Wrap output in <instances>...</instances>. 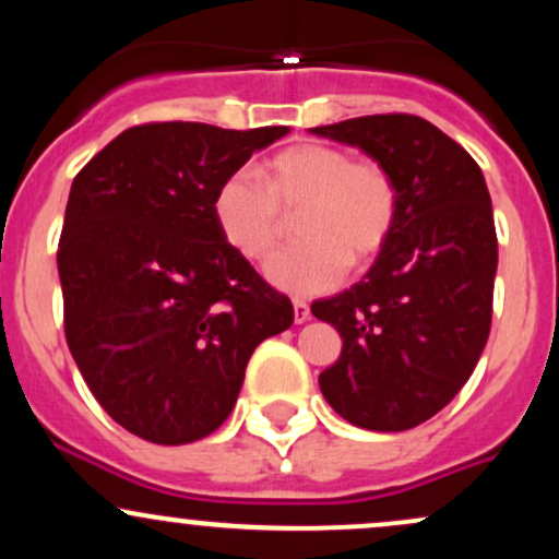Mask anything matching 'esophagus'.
Masks as SVG:
<instances>
[{
	"instance_id": "1",
	"label": "esophagus",
	"mask_w": 559,
	"mask_h": 559,
	"mask_svg": "<svg viewBox=\"0 0 559 559\" xmlns=\"http://www.w3.org/2000/svg\"><path fill=\"white\" fill-rule=\"evenodd\" d=\"M294 320L297 323H305V320H310V305H307L305 299H294Z\"/></svg>"
}]
</instances>
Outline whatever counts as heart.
<instances>
[{"instance_id":"heart-1","label":"heart","mask_w":559,"mask_h":559,"mask_svg":"<svg viewBox=\"0 0 559 559\" xmlns=\"http://www.w3.org/2000/svg\"><path fill=\"white\" fill-rule=\"evenodd\" d=\"M297 217L299 243L267 262V278L292 294H323L342 284L349 262L365 267L386 247L396 221V186L373 159L318 141L275 152L252 170L217 183L213 217L223 241L241 258H271Z\"/></svg>"}]
</instances>
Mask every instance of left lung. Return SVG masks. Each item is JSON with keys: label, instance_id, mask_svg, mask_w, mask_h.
Returning a JSON list of instances; mask_svg holds the SVG:
<instances>
[{"label": "left lung", "instance_id": "1", "mask_svg": "<svg viewBox=\"0 0 559 559\" xmlns=\"http://www.w3.org/2000/svg\"><path fill=\"white\" fill-rule=\"evenodd\" d=\"M312 133L360 146L396 186L394 230L373 267L312 305L344 338L320 391L352 426L407 431L454 400L489 338V189L476 159L418 115H365Z\"/></svg>", "mask_w": 559, "mask_h": 559}]
</instances>
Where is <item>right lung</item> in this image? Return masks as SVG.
Segmentation results:
<instances>
[{
	"label": "right lung",
	"instance_id": "add662e5",
	"mask_svg": "<svg viewBox=\"0 0 559 559\" xmlns=\"http://www.w3.org/2000/svg\"><path fill=\"white\" fill-rule=\"evenodd\" d=\"M286 126H133L70 186L57 271L66 338L115 423L152 444L223 426L249 357L294 307L223 241L213 194Z\"/></svg>",
	"mask_w": 559,
	"mask_h": 559
}]
</instances>
